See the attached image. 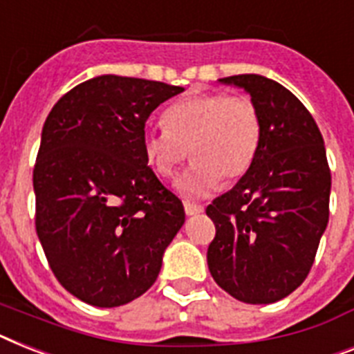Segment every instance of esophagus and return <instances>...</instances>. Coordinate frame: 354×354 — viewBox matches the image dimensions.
Here are the masks:
<instances>
[{
    "label": "esophagus",
    "instance_id": "esophagus-1",
    "mask_svg": "<svg viewBox=\"0 0 354 354\" xmlns=\"http://www.w3.org/2000/svg\"><path fill=\"white\" fill-rule=\"evenodd\" d=\"M183 207H185L187 216H194V214H200V212H203V207L198 205V203L185 202V203H183Z\"/></svg>",
    "mask_w": 354,
    "mask_h": 354
}]
</instances>
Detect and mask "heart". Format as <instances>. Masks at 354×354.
<instances>
[{
    "label": "heart",
    "mask_w": 354,
    "mask_h": 354,
    "mask_svg": "<svg viewBox=\"0 0 354 354\" xmlns=\"http://www.w3.org/2000/svg\"><path fill=\"white\" fill-rule=\"evenodd\" d=\"M163 122L165 127L145 131L143 154L156 174L174 178L191 149L194 162L178 182L185 196H205L220 182L242 178L261 142L260 111L242 94H192L171 105Z\"/></svg>",
    "instance_id": "obj_1"
}]
</instances>
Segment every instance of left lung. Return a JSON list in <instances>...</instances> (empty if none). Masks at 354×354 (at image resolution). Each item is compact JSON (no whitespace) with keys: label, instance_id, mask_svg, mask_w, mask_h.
Here are the masks:
<instances>
[{"label":"left lung","instance_id":"obj_1","mask_svg":"<svg viewBox=\"0 0 354 354\" xmlns=\"http://www.w3.org/2000/svg\"><path fill=\"white\" fill-rule=\"evenodd\" d=\"M243 87L261 116L257 158L231 191L207 205L216 234L207 249L218 286L245 304H272L301 286L329 222L326 145L291 91L258 74L220 80Z\"/></svg>","mask_w":354,"mask_h":354}]
</instances>
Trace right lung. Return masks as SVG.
<instances>
[{"label":"right lung","mask_w":354,"mask_h":354,"mask_svg":"<svg viewBox=\"0 0 354 354\" xmlns=\"http://www.w3.org/2000/svg\"><path fill=\"white\" fill-rule=\"evenodd\" d=\"M180 93L107 74L71 88L45 120L32 174L36 232L54 277L85 304L142 297L185 222L182 200L143 154L147 118Z\"/></svg>","instance_id":"add662e5"}]
</instances>
